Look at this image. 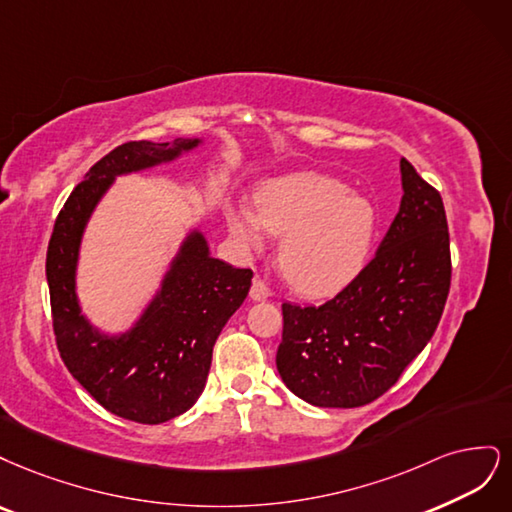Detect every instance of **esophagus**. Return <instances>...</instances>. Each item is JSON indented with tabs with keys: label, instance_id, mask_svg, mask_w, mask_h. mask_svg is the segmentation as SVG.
Returning a JSON list of instances; mask_svg holds the SVG:
<instances>
[{
	"label": "esophagus",
	"instance_id": "1",
	"mask_svg": "<svg viewBox=\"0 0 512 512\" xmlns=\"http://www.w3.org/2000/svg\"><path fill=\"white\" fill-rule=\"evenodd\" d=\"M249 295H251V300H255V302H261V300H268L270 295H272V291H270V287L263 283V280H259V278H255L253 280V285H251V291H249Z\"/></svg>",
	"mask_w": 512,
	"mask_h": 512
}]
</instances>
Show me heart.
<instances>
[{
    "label": "heart",
    "mask_w": 512,
    "mask_h": 512,
    "mask_svg": "<svg viewBox=\"0 0 512 512\" xmlns=\"http://www.w3.org/2000/svg\"><path fill=\"white\" fill-rule=\"evenodd\" d=\"M229 232L244 249L259 251L266 232L283 236L278 266L304 295H332L364 270L376 232V212L340 180L319 172H293L261 183L255 210L232 202Z\"/></svg>",
    "instance_id": "heart-1"
}]
</instances>
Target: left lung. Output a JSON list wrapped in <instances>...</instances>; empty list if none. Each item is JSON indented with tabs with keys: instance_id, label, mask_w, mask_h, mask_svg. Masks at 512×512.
Returning a JSON list of instances; mask_svg holds the SVG:
<instances>
[{
	"instance_id": "left-lung-1",
	"label": "left lung",
	"mask_w": 512,
	"mask_h": 512,
	"mask_svg": "<svg viewBox=\"0 0 512 512\" xmlns=\"http://www.w3.org/2000/svg\"><path fill=\"white\" fill-rule=\"evenodd\" d=\"M402 202L368 266L323 306L283 304L276 368L304 402L355 408L391 389L432 340L451 287L440 193L402 157Z\"/></svg>"
}]
</instances>
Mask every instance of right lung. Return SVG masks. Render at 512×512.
<instances>
[{"label":"right lung","mask_w":512,"mask_h":512,"mask_svg":"<svg viewBox=\"0 0 512 512\" xmlns=\"http://www.w3.org/2000/svg\"><path fill=\"white\" fill-rule=\"evenodd\" d=\"M202 138L127 142L102 157L63 204L46 253L53 329L65 368L112 415L163 423L200 398L212 346L251 289V270L214 259L200 229L180 242L157 293L138 321L106 334L82 312L76 293L80 244L114 178L176 161Z\"/></svg>","instance_id":"obj_1"}]
</instances>
